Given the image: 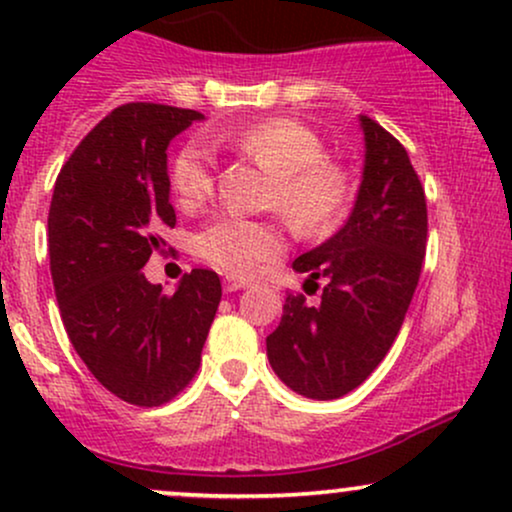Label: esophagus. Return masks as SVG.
Segmentation results:
<instances>
[{
	"label": "esophagus",
	"mask_w": 512,
	"mask_h": 512,
	"mask_svg": "<svg viewBox=\"0 0 512 512\" xmlns=\"http://www.w3.org/2000/svg\"><path fill=\"white\" fill-rule=\"evenodd\" d=\"M245 286H248V281L238 279V276H226V279H223V291H228V293L245 289Z\"/></svg>",
	"instance_id": "obj_1"
}]
</instances>
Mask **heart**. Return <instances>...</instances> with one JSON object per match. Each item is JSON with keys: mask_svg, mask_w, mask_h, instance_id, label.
<instances>
[{"mask_svg": "<svg viewBox=\"0 0 512 512\" xmlns=\"http://www.w3.org/2000/svg\"><path fill=\"white\" fill-rule=\"evenodd\" d=\"M223 142L276 175L272 204L301 233H322L349 202V178L325 161V146L313 129L296 120L257 122L221 137ZM170 190L180 207L197 209L214 192V156L204 139H190L170 161ZM202 260L228 274L248 276L284 250L279 223L221 214L195 238Z\"/></svg>", "mask_w": 512, "mask_h": 512, "instance_id": "heart-1", "label": "heart"}]
</instances>
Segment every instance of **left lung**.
<instances>
[{"instance_id": "obj_1", "label": "left lung", "mask_w": 512, "mask_h": 512, "mask_svg": "<svg viewBox=\"0 0 512 512\" xmlns=\"http://www.w3.org/2000/svg\"><path fill=\"white\" fill-rule=\"evenodd\" d=\"M363 180L349 221L293 262L308 272L317 305L289 293L267 356L284 385L310 399H337L378 368L395 342L426 255L428 211L407 149L361 115Z\"/></svg>"}]
</instances>
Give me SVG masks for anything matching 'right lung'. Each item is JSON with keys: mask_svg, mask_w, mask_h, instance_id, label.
Segmentation results:
<instances>
[{"mask_svg": "<svg viewBox=\"0 0 512 512\" xmlns=\"http://www.w3.org/2000/svg\"><path fill=\"white\" fill-rule=\"evenodd\" d=\"M202 117L120 105L81 139L52 192L50 274L69 342L105 390L137 407H161L190 385L221 301L211 269L182 276L173 296L142 272L175 226L166 149Z\"/></svg>", "mask_w": 512, "mask_h": 512, "instance_id": "add662e5", "label": "right lung"}]
</instances>
